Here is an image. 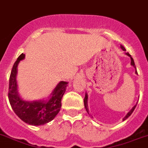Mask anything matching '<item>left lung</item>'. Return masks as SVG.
Wrapping results in <instances>:
<instances>
[{"label":"left lung","mask_w":148,"mask_h":148,"mask_svg":"<svg viewBox=\"0 0 148 148\" xmlns=\"http://www.w3.org/2000/svg\"><path fill=\"white\" fill-rule=\"evenodd\" d=\"M120 47H121V49H122L123 50V51H126V49H125V47H124L123 46V45H120ZM126 55H127L128 56H130V59H131V65H132V66H133L134 68H135V74H138L137 71H136V67H135V62H134L133 59L132 58L131 55H130V53H126ZM84 106H85L86 110V111H87L88 114H89V115H90V114H89V108H88V94H87V93H86V94H85V98H84ZM136 105H137V104H136V105H135V106H134L133 108H132L131 110H130V111H129V112L127 113V114H126V116H124L123 120H126V119H127L128 117H129V116H130L132 114V112H133L134 110H135V107H136Z\"/></svg>","instance_id":"1"}]
</instances>
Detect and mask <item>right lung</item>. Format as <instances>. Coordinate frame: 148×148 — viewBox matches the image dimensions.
Wrapping results in <instances>:
<instances>
[{
	"mask_svg": "<svg viewBox=\"0 0 148 148\" xmlns=\"http://www.w3.org/2000/svg\"><path fill=\"white\" fill-rule=\"evenodd\" d=\"M25 54L22 53L12 68L9 82V101L15 114L22 121L32 126L44 125L52 121L60 111L62 98L68 83L59 82L47 99L32 101L24 100L18 93L16 76L18 63L25 59Z\"/></svg>",
	"mask_w": 148,
	"mask_h": 148,
	"instance_id": "right-lung-1",
	"label": "right lung"
}]
</instances>
